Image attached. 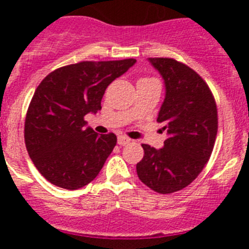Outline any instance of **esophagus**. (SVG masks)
Returning <instances> with one entry per match:
<instances>
[{"label":"esophagus","instance_id":"34e87169","mask_svg":"<svg viewBox=\"0 0 249 249\" xmlns=\"http://www.w3.org/2000/svg\"><path fill=\"white\" fill-rule=\"evenodd\" d=\"M117 142L120 146H126V144H128L131 142V140L128 137H126V136H118Z\"/></svg>","mask_w":249,"mask_h":249}]
</instances>
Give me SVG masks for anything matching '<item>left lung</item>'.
<instances>
[{"label": "left lung", "instance_id": "1", "mask_svg": "<svg viewBox=\"0 0 249 249\" xmlns=\"http://www.w3.org/2000/svg\"><path fill=\"white\" fill-rule=\"evenodd\" d=\"M163 78L166 96L158 112L168 138L156 149L142 144L140 179L158 193L183 190L208 162L215 142L218 117L210 87L197 72L172 58H148Z\"/></svg>", "mask_w": 249, "mask_h": 249}]
</instances>
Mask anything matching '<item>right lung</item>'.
Wrapping results in <instances>:
<instances>
[{
	"label": "right lung",
	"mask_w": 249,
	"mask_h": 249,
	"mask_svg": "<svg viewBox=\"0 0 249 249\" xmlns=\"http://www.w3.org/2000/svg\"><path fill=\"white\" fill-rule=\"evenodd\" d=\"M135 63V58L85 61L54 70L39 83L26 114L25 142L48 182L72 191L97 177L117 137L98 136L85 116L102 108L106 89Z\"/></svg>",
	"instance_id": "1"
}]
</instances>
